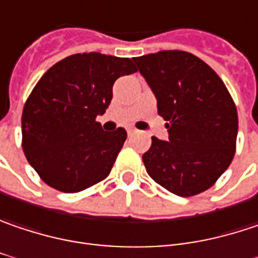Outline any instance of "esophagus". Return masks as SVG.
I'll return each mask as SVG.
<instances>
[{"mask_svg": "<svg viewBox=\"0 0 258 258\" xmlns=\"http://www.w3.org/2000/svg\"><path fill=\"white\" fill-rule=\"evenodd\" d=\"M127 133H128V136H133V134H136L137 131H136V128H133V127H128V128H127Z\"/></svg>", "mask_w": 258, "mask_h": 258, "instance_id": "34e87169", "label": "esophagus"}]
</instances>
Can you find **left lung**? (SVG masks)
<instances>
[{
	"mask_svg": "<svg viewBox=\"0 0 258 258\" xmlns=\"http://www.w3.org/2000/svg\"><path fill=\"white\" fill-rule=\"evenodd\" d=\"M168 121V142L152 137L143 155L147 174L181 197L210 188L234 159L238 114L219 76L185 51L134 58Z\"/></svg>",
	"mask_w": 258,
	"mask_h": 258,
	"instance_id": "8db88e82",
	"label": "left lung"
}]
</instances>
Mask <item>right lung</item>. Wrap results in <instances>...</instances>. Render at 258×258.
I'll return each instance as SVG.
<instances>
[{"label": "right lung", "mask_w": 258, "mask_h": 258, "mask_svg": "<svg viewBox=\"0 0 258 258\" xmlns=\"http://www.w3.org/2000/svg\"><path fill=\"white\" fill-rule=\"evenodd\" d=\"M136 71L130 58L84 52L40 77L24 103L22 146L45 184L79 192L109 175L127 131H103L96 116L109 106L115 80Z\"/></svg>", "instance_id": "right-lung-1"}]
</instances>
